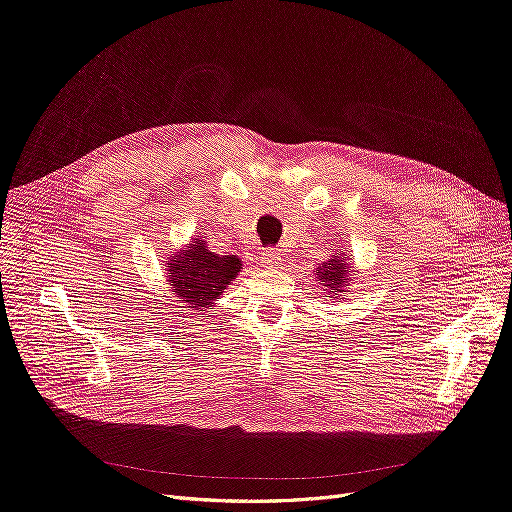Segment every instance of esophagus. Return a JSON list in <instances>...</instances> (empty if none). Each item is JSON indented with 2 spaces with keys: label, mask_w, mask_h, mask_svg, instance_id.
<instances>
[{
  "label": "esophagus",
  "mask_w": 512,
  "mask_h": 512,
  "mask_svg": "<svg viewBox=\"0 0 512 512\" xmlns=\"http://www.w3.org/2000/svg\"><path fill=\"white\" fill-rule=\"evenodd\" d=\"M259 263H261L263 268H276V266H280V263H282V257H280L278 251L266 249V251L259 255Z\"/></svg>",
  "instance_id": "esophagus-1"
}]
</instances>
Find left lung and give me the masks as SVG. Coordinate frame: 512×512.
Segmentation results:
<instances>
[{"label":"left lung","instance_id":"obj_1","mask_svg":"<svg viewBox=\"0 0 512 512\" xmlns=\"http://www.w3.org/2000/svg\"><path fill=\"white\" fill-rule=\"evenodd\" d=\"M348 272H350V259L346 257L344 251H339V249L331 255V259L320 263V266L316 268V280L320 282V287H323V291L327 293L323 297L342 299L350 289V274Z\"/></svg>","mask_w":512,"mask_h":512}]
</instances>
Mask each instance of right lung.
<instances>
[{
    "label": "right lung",
    "instance_id": "1",
    "mask_svg": "<svg viewBox=\"0 0 512 512\" xmlns=\"http://www.w3.org/2000/svg\"><path fill=\"white\" fill-rule=\"evenodd\" d=\"M173 253V251H170ZM166 285L179 304L194 312L213 310L215 301L240 274L242 261L236 255H217L206 246V240L192 238L187 249H179L168 257Z\"/></svg>",
    "mask_w": 512,
    "mask_h": 512
}]
</instances>
